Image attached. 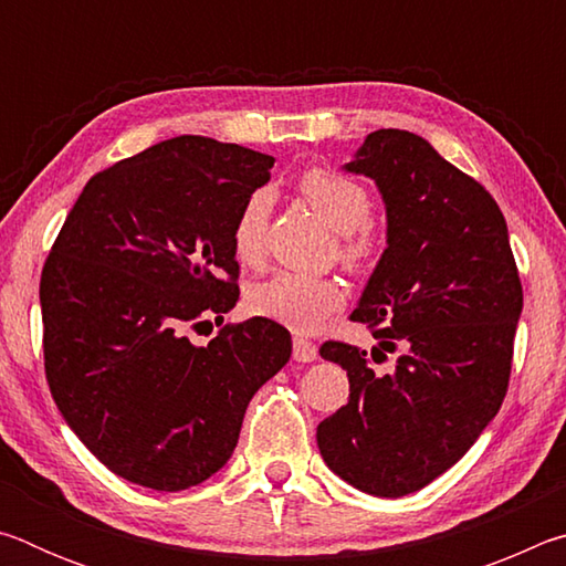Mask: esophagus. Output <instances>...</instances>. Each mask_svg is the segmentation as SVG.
<instances>
[{"instance_id":"esophagus-1","label":"esophagus","mask_w":566,"mask_h":566,"mask_svg":"<svg viewBox=\"0 0 566 566\" xmlns=\"http://www.w3.org/2000/svg\"><path fill=\"white\" fill-rule=\"evenodd\" d=\"M292 344H294L292 354H294L296 361H314V359H317V344H314V342L304 339V337H300V334H296Z\"/></svg>"}]
</instances>
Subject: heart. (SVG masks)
I'll return each instance as SVG.
<instances>
[{
	"instance_id": "obj_1",
	"label": "heart",
	"mask_w": 566,
	"mask_h": 566,
	"mask_svg": "<svg viewBox=\"0 0 566 566\" xmlns=\"http://www.w3.org/2000/svg\"><path fill=\"white\" fill-rule=\"evenodd\" d=\"M300 195L334 232L337 256L349 270H364L377 252V239L369 229L371 195L361 181L339 171L312 167L300 177ZM270 195L254 191L239 207L232 224V247L239 260L254 264L262 260L270 229ZM249 304L262 317L280 322L296 332H312L344 304V290L332 276H306L280 272L256 284Z\"/></svg>"
}]
</instances>
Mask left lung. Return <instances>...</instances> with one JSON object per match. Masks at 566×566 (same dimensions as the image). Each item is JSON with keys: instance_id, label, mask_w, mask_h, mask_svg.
Here are the masks:
<instances>
[{"instance_id": "left-lung-1", "label": "left lung", "mask_w": 566, "mask_h": 566, "mask_svg": "<svg viewBox=\"0 0 566 566\" xmlns=\"http://www.w3.org/2000/svg\"><path fill=\"white\" fill-rule=\"evenodd\" d=\"M347 171L377 181L387 249L354 322L398 354L389 376L367 352L324 342L347 369L349 401L317 427L334 474L375 496L427 486L467 454L510 387L522 282L500 205L476 179L405 129H377Z\"/></svg>"}]
</instances>
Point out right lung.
I'll return each mask as SVG.
<instances>
[{
	"label": "right lung",
	"instance_id": "add662e5",
	"mask_svg": "<svg viewBox=\"0 0 566 566\" xmlns=\"http://www.w3.org/2000/svg\"><path fill=\"white\" fill-rule=\"evenodd\" d=\"M274 157L209 137L159 142L94 175L46 256L44 371L66 424L114 474L157 492L232 457L249 399L292 357L282 324H224L232 224Z\"/></svg>",
	"mask_w": 566,
	"mask_h": 566
}]
</instances>
